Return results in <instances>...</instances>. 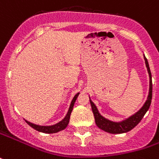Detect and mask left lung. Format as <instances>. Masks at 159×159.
<instances>
[{"instance_id":"8db88e82","label":"left lung","mask_w":159,"mask_h":159,"mask_svg":"<svg viewBox=\"0 0 159 159\" xmlns=\"http://www.w3.org/2000/svg\"><path fill=\"white\" fill-rule=\"evenodd\" d=\"M144 61L146 67H147V70L149 73V76H150V90H149V95H148V98L144 103V105L143 107L140 109L137 112H135L132 116L128 118L127 120H122L120 122H113L109 120H107L105 117H103L101 114L98 112V109H97L96 106L93 102L90 100V106H91V109L94 114V118H95V122L96 125L102 130L108 132L110 134H122V133H127L130 131L131 129H133L141 121V120L143 118L144 114L146 112L149 110L150 106L151 104V98H152V81H151V73L150 67H149V63L147 59L144 56Z\"/></svg>"}]
</instances>
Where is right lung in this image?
I'll use <instances>...</instances> for the list:
<instances>
[{"mask_svg":"<svg viewBox=\"0 0 159 159\" xmlns=\"http://www.w3.org/2000/svg\"><path fill=\"white\" fill-rule=\"evenodd\" d=\"M79 95V93L75 94V96L73 98L72 101H71V104H70V107H69V111H68V113L67 115L65 116V118L63 119L62 120H61L60 122H58L57 124L55 125H52V126H39V125H36V124L30 123L29 121L25 120L28 125H30V127L32 129H36L37 131H39V132H42V133H46V134H53V133H57L59 131H61L63 129H65L67 128L68 124L69 122V118H70V114H71V112L73 110V107H74V104L77 97Z\"/></svg>","mask_w":159,"mask_h":159,"instance_id":"1","label":"right lung"}]
</instances>
